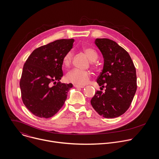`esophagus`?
Returning <instances> with one entry per match:
<instances>
[{
    "label": "esophagus",
    "mask_w": 159,
    "mask_h": 159,
    "mask_svg": "<svg viewBox=\"0 0 159 159\" xmlns=\"http://www.w3.org/2000/svg\"><path fill=\"white\" fill-rule=\"evenodd\" d=\"M74 87H75V88H83V87H84L83 85H74Z\"/></svg>",
    "instance_id": "34e87169"
}]
</instances>
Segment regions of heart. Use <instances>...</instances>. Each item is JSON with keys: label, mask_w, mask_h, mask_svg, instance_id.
I'll return each instance as SVG.
<instances>
[{"label": "heart", "mask_w": 159, "mask_h": 159, "mask_svg": "<svg viewBox=\"0 0 159 159\" xmlns=\"http://www.w3.org/2000/svg\"><path fill=\"white\" fill-rule=\"evenodd\" d=\"M83 52L88 57L89 59L92 61H94L97 60L98 55L97 52L91 48L89 47H85L83 48ZM72 60V52H67L63 58V65L65 67H68L70 66ZM90 78V73L87 71L82 70L80 69H75L70 71L68 74L66 75V80L75 85H84L86 84Z\"/></svg>", "instance_id": "heart-1"}]
</instances>
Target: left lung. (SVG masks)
I'll list each match as a JSON object with an SVG mask.
<instances>
[{"label":"left lung","mask_w":159,"mask_h":159,"mask_svg":"<svg viewBox=\"0 0 159 159\" xmlns=\"http://www.w3.org/2000/svg\"><path fill=\"white\" fill-rule=\"evenodd\" d=\"M94 43L104 58L97 82L106 89L104 93L96 92L90 103L99 115L116 118L128 110L137 90L135 67L128 53L116 42L96 38Z\"/></svg>","instance_id":"1"}]
</instances>
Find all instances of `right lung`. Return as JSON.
Returning <instances> with one entry per match:
<instances>
[{"label": "right lung", "instance_id": "right-lung-1", "mask_svg": "<svg viewBox=\"0 0 159 159\" xmlns=\"http://www.w3.org/2000/svg\"><path fill=\"white\" fill-rule=\"evenodd\" d=\"M74 41L62 39L50 43L34 50L26 61L20 80L21 97L34 115L51 118L63 106L73 85L60 82L62 61Z\"/></svg>", "mask_w": 159, "mask_h": 159}]
</instances>
